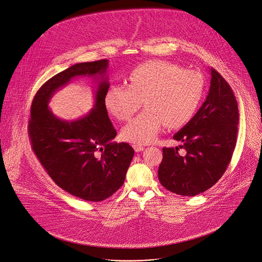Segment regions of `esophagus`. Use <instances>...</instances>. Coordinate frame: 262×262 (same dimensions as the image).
Instances as JSON below:
<instances>
[{
  "mask_svg": "<svg viewBox=\"0 0 262 262\" xmlns=\"http://www.w3.org/2000/svg\"><path fill=\"white\" fill-rule=\"evenodd\" d=\"M133 148H134V150H135V151H137V152H138V151L143 150V148H144V147H143L142 145H140V144H136V143H135V144H133Z\"/></svg>",
  "mask_w": 262,
  "mask_h": 262,
  "instance_id": "obj_1",
  "label": "esophagus"
}]
</instances>
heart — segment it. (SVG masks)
<instances>
[{
	"label": "heart",
	"instance_id": "obj_1",
	"mask_svg": "<svg viewBox=\"0 0 262 262\" xmlns=\"http://www.w3.org/2000/svg\"><path fill=\"white\" fill-rule=\"evenodd\" d=\"M128 84L112 85L104 97L107 111L119 121H128L142 105L146 110L122 130L123 137L135 143L151 142L164 125L177 129L195 116L204 95L202 76L181 66L149 61L134 68Z\"/></svg>",
	"mask_w": 262,
	"mask_h": 262
}]
</instances>
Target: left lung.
Segmentation results:
<instances>
[{
	"mask_svg": "<svg viewBox=\"0 0 262 262\" xmlns=\"http://www.w3.org/2000/svg\"><path fill=\"white\" fill-rule=\"evenodd\" d=\"M207 97L193 119L173 139L179 147H163L158 178L168 191L195 196L213 187L226 171L236 144L238 108L232 89L214 68Z\"/></svg>",
	"mask_w": 262,
	"mask_h": 262,
	"instance_id": "8db88e82",
	"label": "left lung"
}]
</instances>
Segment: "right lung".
I'll return each mask as SVG.
<instances>
[{
	"mask_svg": "<svg viewBox=\"0 0 262 262\" xmlns=\"http://www.w3.org/2000/svg\"><path fill=\"white\" fill-rule=\"evenodd\" d=\"M107 60L75 64L48 79L37 91L28 132L32 148L48 176L63 190L85 201H102L124 184L134 149L129 143L112 141L117 130L112 124L104 97L110 88ZM101 77L94 108L85 117L68 122L48 108L53 93L72 78Z\"/></svg>",
	"mask_w": 262,
	"mask_h": 262,
	"instance_id": "obj_1",
	"label": "right lung"
}]
</instances>
